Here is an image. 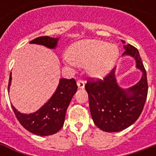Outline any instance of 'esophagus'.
I'll list each match as a JSON object with an SVG mask.
<instances>
[{
    "label": "esophagus",
    "mask_w": 156,
    "mask_h": 156,
    "mask_svg": "<svg viewBox=\"0 0 156 156\" xmlns=\"http://www.w3.org/2000/svg\"><path fill=\"white\" fill-rule=\"evenodd\" d=\"M77 85H78V88H80V89H83V88H84L85 83H84V82H83V81L78 80V81H77Z\"/></svg>",
    "instance_id": "1"
}]
</instances>
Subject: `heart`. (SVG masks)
Instances as JSON below:
<instances>
[{
  "label": "heart",
  "mask_w": 156,
  "mask_h": 156,
  "mask_svg": "<svg viewBox=\"0 0 156 156\" xmlns=\"http://www.w3.org/2000/svg\"><path fill=\"white\" fill-rule=\"evenodd\" d=\"M116 45L96 40H82L72 45L67 52V58L79 66L87 65V71L95 78H101L108 73L118 58Z\"/></svg>",
  "instance_id": "1"
}]
</instances>
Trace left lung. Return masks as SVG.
Wrapping results in <instances>:
<instances>
[{"instance_id": "obj_1", "label": "left lung", "mask_w": 156, "mask_h": 156, "mask_svg": "<svg viewBox=\"0 0 156 156\" xmlns=\"http://www.w3.org/2000/svg\"><path fill=\"white\" fill-rule=\"evenodd\" d=\"M123 44H126L122 40ZM123 55L133 56L143 77L127 90L120 88L115 78V68L104 78H89L85 89L88 93L90 112L94 123L105 132H119L135 122L144 108L147 97V72L138 50L131 44L124 45Z\"/></svg>"}]
</instances>
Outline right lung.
I'll return each instance as SVG.
<instances>
[{"mask_svg": "<svg viewBox=\"0 0 156 156\" xmlns=\"http://www.w3.org/2000/svg\"><path fill=\"white\" fill-rule=\"evenodd\" d=\"M58 39L49 36H40L30 41V44L44 45L55 48ZM11 82V73L8 84V91ZM78 90L74 78L60 79L57 89L51 99L36 112L23 114L18 112L13 105L12 108L18 121L30 133L40 136L52 135L57 133L64 125L66 112L73 95Z\"/></svg>", "mask_w": 156, "mask_h": 156, "instance_id": "1", "label": "right lung"}]
</instances>
